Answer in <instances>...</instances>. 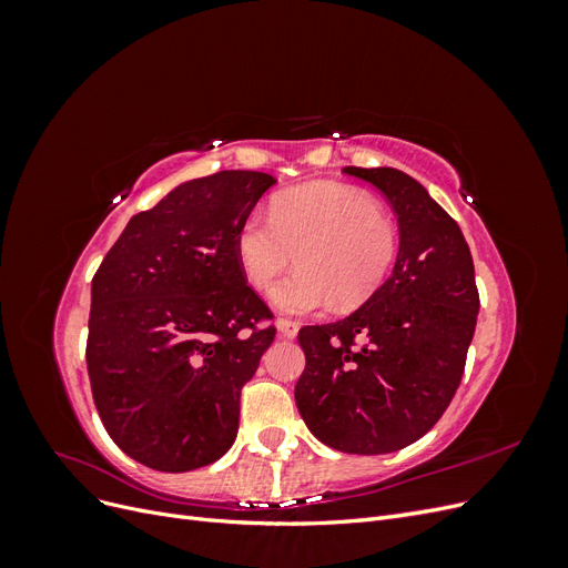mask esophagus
<instances>
[{
    "mask_svg": "<svg viewBox=\"0 0 568 568\" xmlns=\"http://www.w3.org/2000/svg\"><path fill=\"white\" fill-rule=\"evenodd\" d=\"M277 329L284 338H296L298 334V322L294 320H277Z\"/></svg>",
    "mask_w": 568,
    "mask_h": 568,
    "instance_id": "esophagus-1",
    "label": "esophagus"
}]
</instances>
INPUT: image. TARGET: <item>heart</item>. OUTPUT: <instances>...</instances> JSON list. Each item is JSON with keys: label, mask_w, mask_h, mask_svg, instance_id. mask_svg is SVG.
Returning a JSON list of instances; mask_svg holds the SVG:
<instances>
[{"label": "heart", "mask_w": 568, "mask_h": 568, "mask_svg": "<svg viewBox=\"0 0 568 568\" xmlns=\"http://www.w3.org/2000/svg\"><path fill=\"white\" fill-rule=\"evenodd\" d=\"M296 253L298 270L272 288L286 315H311L332 301L351 307L382 286L398 255V227L367 192L341 182L286 189L270 217L253 213L236 232V257L255 288H267Z\"/></svg>", "instance_id": "heart-1"}]
</instances>
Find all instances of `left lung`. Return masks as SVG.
Masks as SVG:
<instances>
[{
	"instance_id": "left-lung-1",
	"label": "left lung",
	"mask_w": 568,
	"mask_h": 568,
	"mask_svg": "<svg viewBox=\"0 0 568 568\" xmlns=\"http://www.w3.org/2000/svg\"><path fill=\"white\" fill-rule=\"evenodd\" d=\"M393 205L400 251L390 277L334 324L303 326L296 405L334 450L384 455L419 440L462 382L476 329L474 261L457 222L395 168H343Z\"/></svg>"
}]
</instances>
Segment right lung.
<instances>
[{
  "instance_id": "obj_1",
  "label": "right lung",
  "mask_w": 568,
  "mask_h": 568,
  "mask_svg": "<svg viewBox=\"0 0 568 568\" xmlns=\"http://www.w3.org/2000/svg\"><path fill=\"white\" fill-rule=\"evenodd\" d=\"M277 182L253 170L184 182L130 217L92 280L88 372L101 424L156 471L225 455L239 395L274 341L236 232Z\"/></svg>"
}]
</instances>
